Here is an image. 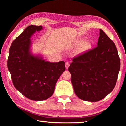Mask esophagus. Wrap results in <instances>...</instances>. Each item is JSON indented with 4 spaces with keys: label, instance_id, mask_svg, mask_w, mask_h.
Returning <instances> with one entry per match:
<instances>
[{
    "label": "esophagus",
    "instance_id": "34e87169",
    "mask_svg": "<svg viewBox=\"0 0 126 126\" xmlns=\"http://www.w3.org/2000/svg\"><path fill=\"white\" fill-rule=\"evenodd\" d=\"M65 66L66 69H68V67H69V63L68 62H65Z\"/></svg>",
    "mask_w": 126,
    "mask_h": 126
}]
</instances>
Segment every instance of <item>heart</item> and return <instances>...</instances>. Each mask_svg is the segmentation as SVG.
<instances>
[{"label":"heart","instance_id":"heart-1","mask_svg":"<svg viewBox=\"0 0 126 126\" xmlns=\"http://www.w3.org/2000/svg\"><path fill=\"white\" fill-rule=\"evenodd\" d=\"M82 43H83L82 40H79V41L77 42V45H80V44ZM89 46H90V45H89V44L88 43H85L83 44L82 47H81L80 51H84L85 50L87 49L89 47Z\"/></svg>","mask_w":126,"mask_h":126}]
</instances>
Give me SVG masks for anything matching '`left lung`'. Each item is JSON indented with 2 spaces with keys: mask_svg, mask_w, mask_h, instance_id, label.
I'll return each mask as SVG.
<instances>
[{
  "mask_svg": "<svg viewBox=\"0 0 126 126\" xmlns=\"http://www.w3.org/2000/svg\"><path fill=\"white\" fill-rule=\"evenodd\" d=\"M96 47L74 57L68 71L79 98L97 102L111 92L120 69V59L114 42L102 29Z\"/></svg>",
  "mask_w": 126,
  "mask_h": 126,
  "instance_id": "8db88e82",
  "label": "left lung"
}]
</instances>
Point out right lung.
<instances>
[{
    "mask_svg": "<svg viewBox=\"0 0 126 126\" xmlns=\"http://www.w3.org/2000/svg\"><path fill=\"white\" fill-rule=\"evenodd\" d=\"M42 29L41 25L27 27L12 42L7 62L15 88L33 101H43L52 96L57 80L65 70L64 61L49 62L30 52V38Z\"/></svg>",
    "mask_w": 126,
    "mask_h": 126,
    "instance_id": "1",
    "label": "right lung"
}]
</instances>
